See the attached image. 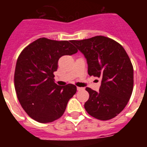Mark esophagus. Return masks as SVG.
Wrapping results in <instances>:
<instances>
[{"instance_id": "34e87169", "label": "esophagus", "mask_w": 147, "mask_h": 147, "mask_svg": "<svg viewBox=\"0 0 147 147\" xmlns=\"http://www.w3.org/2000/svg\"><path fill=\"white\" fill-rule=\"evenodd\" d=\"M84 89L83 88H80V87H77V90H79V91H80V90H82Z\"/></svg>"}]
</instances>
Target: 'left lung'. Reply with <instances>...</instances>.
<instances>
[{
  "mask_svg": "<svg viewBox=\"0 0 147 147\" xmlns=\"http://www.w3.org/2000/svg\"><path fill=\"white\" fill-rule=\"evenodd\" d=\"M71 42L87 59L88 74L102 79L98 92L86 88L90 96L85 110L99 120L115 117L126 107L133 89V67L126 51L104 36Z\"/></svg>",
  "mask_w": 147,
  "mask_h": 147,
  "instance_id": "left-lung-1",
  "label": "left lung"
}]
</instances>
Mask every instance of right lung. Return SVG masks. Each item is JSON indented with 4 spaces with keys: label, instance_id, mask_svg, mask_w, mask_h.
<instances>
[{
    "label": "right lung",
    "instance_id": "right-lung-1",
    "mask_svg": "<svg viewBox=\"0 0 147 147\" xmlns=\"http://www.w3.org/2000/svg\"><path fill=\"white\" fill-rule=\"evenodd\" d=\"M71 42L42 37L29 44L18 57L15 72L17 96L26 113L40 123L59 119L76 92L74 85L59 86L54 80L59 58L78 51Z\"/></svg>",
    "mask_w": 147,
    "mask_h": 147
}]
</instances>
